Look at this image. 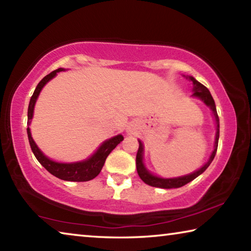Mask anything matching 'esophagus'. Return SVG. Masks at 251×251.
Instances as JSON below:
<instances>
[{"label": "esophagus", "mask_w": 251, "mask_h": 251, "mask_svg": "<svg viewBox=\"0 0 251 251\" xmlns=\"http://www.w3.org/2000/svg\"><path fill=\"white\" fill-rule=\"evenodd\" d=\"M130 131H131V130H130L129 128H128V129H127V133H130Z\"/></svg>", "instance_id": "1"}]
</instances>
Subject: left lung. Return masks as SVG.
<instances>
[{"mask_svg": "<svg viewBox=\"0 0 251 251\" xmlns=\"http://www.w3.org/2000/svg\"><path fill=\"white\" fill-rule=\"evenodd\" d=\"M184 77L193 83V95L192 96L195 97V99H198L199 100H201L202 103L210 109V112L212 114V118H214L215 126H216L214 150H212L208 160L202 165L201 168H198L197 171H195L190 174H187V175H184V176L165 178V177H160L158 175L152 174L150 169L146 167V165L144 164V151H144V144L141 139H138L139 147H138L137 155H136V168H137V173H138L139 177H141V179L145 182V184L152 186V187L169 189V188H179V187L188 184V182L194 180L195 178H197L199 175H201V174L206 171L208 166L211 164V161L214 160L216 151H217L218 141H219V118H218L217 109H216L215 100H214V99H212L210 92L208 91V88L203 86L201 83H199L196 78L193 77V76H188V75L187 76L184 75Z\"/></svg>", "mask_w": 251, "mask_h": 251, "instance_id": "obj_1", "label": "left lung"}]
</instances>
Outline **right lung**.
I'll list each match as a JSON object with an SVG mask.
<instances>
[{"instance_id":"1","label":"right lung","mask_w":251,"mask_h":251,"mask_svg":"<svg viewBox=\"0 0 251 251\" xmlns=\"http://www.w3.org/2000/svg\"><path fill=\"white\" fill-rule=\"evenodd\" d=\"M65 69H57L56 71L52 72L49 75H46L45 77L37 84V86L34 91L33 95L29 100L28 109H27V137L29 142V146L33 151L34 156L36 157V159L40 161V164L43 166L46 171L52 174L53 176L59 178V179L67 180V181H88L95 178L100 173L101 168H103L105 160L107 158V156L110 154L114 148H115L118 144H120L124 136L122 134H118L116 136H113L108 139H106L100 144L99 148L93 152V154L87 157L86 159L78 160V161H72V163H61V161H56L50 159V157L46 156L43 151H42L39 146L36 145V143L34 142L31 133V123L34 116V108H35L36 100L39 99L40 93L43 90V87L48 84L50 79H53L55 76L57 75L59 72H64Z\"/></svg>"}]
</instances>
